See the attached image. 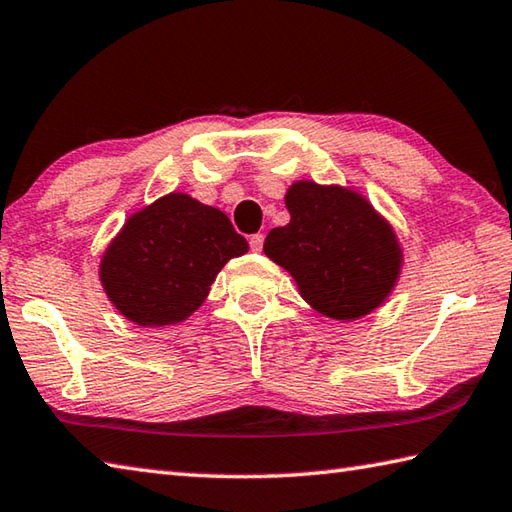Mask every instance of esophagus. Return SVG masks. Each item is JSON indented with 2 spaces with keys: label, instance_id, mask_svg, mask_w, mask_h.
Segmentation results:
<instances>
[{
  "label": "esophagus",
  "instance_id": "obj_1",
  "mask_svg": "<svg viewBox=\"0 0 512 512\" xmlns=\"http://www.w3.org/2000/svg\"><path fill=\"white\" fill-rule=\"evenodd\" d=\"M248 244H250V250H253V253H262V248H264V235H262V233L250 235Z\"/></svg>",
  "mask_w": 512,
  "mask_h": 512
}]
</instances>
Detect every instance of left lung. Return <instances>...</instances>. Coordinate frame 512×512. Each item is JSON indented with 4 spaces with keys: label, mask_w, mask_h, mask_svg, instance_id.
I'll return each instance as SVG.
<instances>
[{
    "label": "left lung",
    "mask_w": 512,
    "mask_h": 512,
    "mask_svg": "<svg viewBox=\"0 0 512 512\" xmlns=\"http://www.w3.org/2000/svg\"><path fill=\"white\" fill-rule=\"evenodd\" d=\"M290 222L273 228L264 253L284 266L319 313L359 319L393 290L402 250L390 226L362 195L297 182L288 188Z\"/></svg>",
    "instance_id": "8db88e82"
}]
</instances>
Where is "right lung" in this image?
Returning <instances> with one entry per match:
<instances>
[{
    "instance_id": "obj_1",
    "label": "right lung",
    "mask_w": 512,
    "mask_h": 512,
    "mask_svg": "<svg viewBox=\"0 0 512 512\" xmlns=\"http://www.w3.org/2000/svg\"><path fill=\"white\" fill-rule=\"evenodd\" d=\"M248 242L213 206L173 193L139 210L108 246L99 277L110 302L139 326H168L202 306L210 284Z\"/></svg>"
}]
</instances>
